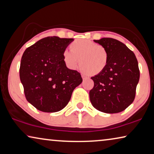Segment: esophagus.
I'll use <instances>...</instances> for the list:
<instances>
[{
	"instance_id": "obj_1",
	"label": "esophagus",
	"mask_w": 154,
	"mask_h": 154,
	"mask_svg": "<svg viewBox=\"0 0 154 154\" xmlns=\"http://www.w3.org/2000/svg\"><path fill=\"white\" fill-rule=\"evenodd\" d=\"M82 78H83V79L84 80H85V79H87V78H88V77H87L86 76H85V75H82Z\"/></svg>"
}]
</instances>
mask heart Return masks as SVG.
Here are the masks:
<instances>
[{
	"mask_svg": "<svg viewBox=\"0 0 154 154\" xmlns=\"http://www.w3.org/2000/svg\"><path fill=\"white\" fill-rule=\"evenodd\" d=\"M71 49L65 50L63 59L68 68L75 69L81 63V70L84 73L96 75L106 68L109 54L102 45L91 41L79 39L71 45Z\"/></svg>",
	"mask_w": 154,
	"mask_h": 154,
	"instance_id": "heart-1",
	"label": "heart"
}]
</instances>
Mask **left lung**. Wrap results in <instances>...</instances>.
Here are the masks:
<instances>
[{
  "label": "left lung",
  "instance_id": "1",
  "mask_svg": "<svg viewBox=\"0 0 154 154\" xmlns=\"http://www.w3.org/2000/svg\"><path fill=\"white\" fill-rule=\"evenodd\" d=\"M106 48L109 61L104 70L92 77L89 92L94 108L106 113L123 111L134 102L140 79L136 55L123 43L112 38L94 40Z\"/></svg>",
  "mask_w": 154,
  "mask_h": 154
}]
</instances>
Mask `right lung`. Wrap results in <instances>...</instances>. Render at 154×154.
Returning <instances> with one entry per match:
<instances>
[{
  "label": "right lung",
  "mask_w": 154,
  "mask_h": 154,
  "mask_svg": "<svg viewBox=\"0 0 154 154\" xmlns=\"http://www.w3.org/2000/svg\"><path fill=\"white\" fill-rule=\"evenodd\" d=\"M73 38L48 36L27 48L19 69L27 102L41 111L63 109L74 89L82 82L77 70L66 67L63 52Z\"/></svg>",
  "instance_id": "add662e5"
}]
</instances>
